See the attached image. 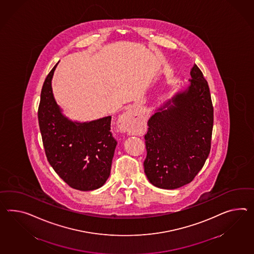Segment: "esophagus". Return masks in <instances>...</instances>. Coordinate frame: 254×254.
I'll return each mask as SVG.
<instances>
[{"mask_svg":"<svg viewBox=\"0 0 254 254\" xmlns=\"http://www.w3.org/2000/svg\"><path fill=\"white\" fill-rule=\"evenodd\" d=\"M136 123H137V118H136L135 114L132 111H128L125 113L124 115L119 118L118 127L123 132L130 133L132 130L134 129Z\"/></svg>","mask_w":254,"mask_h":254,"instance_id":"1","label":"esophagus"}]
</instances>
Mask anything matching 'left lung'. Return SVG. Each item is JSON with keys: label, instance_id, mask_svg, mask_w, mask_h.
<instances>
[{"label": "left lung", "instance_id": "obj_1", "mask_svg": "<svg viewBox=\"0 0 254 254\" xmlns=\"http://www.w3.org/2000/svg\"><path fill=\"white\" fill-rule=\"evenodd\" d=\"M190 74V86L149 118L144 136V172L153 186L162 189L191 183L210 152L214 108L209 87L196 64Z\"/></svg>", "mask_w": 254, "mask_h": 254}]
</instances>
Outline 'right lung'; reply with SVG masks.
<instances>
[{"label": "right lung", "mask_w": 254, "mask_h": 254, "mask_svg": "<svg viewBox=\"0 0 254 254\" xmlns=\"http://www.w3.org/2000/svg\"><path fill=\"white\" fill-rule=\"evenodd\" d=\"M56 65L44 81L37 117L45 153L50 165L68 186L91 191L104 186L111 172L117 146L112 117L89 123L65 118L53 97L51 80Z\"/></svg>", "instance_id": "right-lung-1"}]
</instances>
